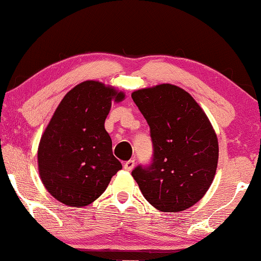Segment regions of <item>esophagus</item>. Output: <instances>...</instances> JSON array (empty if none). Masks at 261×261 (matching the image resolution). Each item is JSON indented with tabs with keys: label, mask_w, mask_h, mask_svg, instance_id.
I'll use <instances>...</instances> for the list:
<instances>
[{
	"label": "esophagus",
	"mask_w": 261,
	"mask_h": 261,
	"mask_svg": "<svg viewBox=\"0 0 261 261\" xmlns=\"http://www.w3.org/2000/svg\"><path fill=\"white\" fill-rule=\"evenodd\" d=\"M134 165H135V162H134V160H128V162H126V163L123 164V167H124V170H127V171H132V170H133Z\"/></svg>",
	"instance_id": "esophagus-1"
}]
</instances>
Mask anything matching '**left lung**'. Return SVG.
I'll return each instance as SVG.
<instances>
[{
  "label": "left lung",
  "instance_id": "8db88e82",
  "mask_svg": "<svg viewBox=\"0 0 261 261\" xmlns=\"http://www.w3.org/2000/svg\"><path fill=\"white\" fill-rule=\"evenodd\" d=\"M132 98L147 121L153 142L152 164L135 167L132 176L160 212L189 209L208 191L219 162V141L208 116L177 85L140 89Z\"/></svg>",
  "mask_w": 261,
  "mask_h": 261
}]
</instances>
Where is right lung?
<instances>
[{
    "label": "right lung",
    "mask_w": 261,
    "mask_h": 261,
    "mask_svg": "<svg viewBox=\"0 0 261 261\" xmlns=\"http://www.w3.org/2000/svg\"><path fill=\"white\" fill-rule=\"evenodd\" d=\"M124 92L98 81L71 89L41 135L38 170L49 194L64 204L87 206L97 199L122 165L105 128L112 102Z\"/></svg>",
    "instance_id": "right-lung-1"
}]
</instances>
